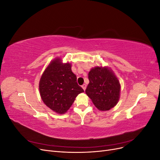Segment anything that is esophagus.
Masks as SVG:
<instances>
[{"mask_svg":"<svg viewBox=\"0 0 160 160\" xmlns=\"http://www.w3.org/2000/svg\"><path fill=\"white\" fill-rule=\"evenodd\" d=\"M81 87H82V88H83V90H84V91H85V89H86V87H87V85H86L85 84H83V85H82Z\"/></svg>","mask_w":160,"mask_h":160,"instance_id":"1","label":"esophagus"}]
</instances>
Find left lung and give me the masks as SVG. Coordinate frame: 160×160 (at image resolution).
Segmentation results:
<instances>
[{
	"label": "left lung",
	"instance_id": "8db88e82",
	"mask_svg": "<svg viewBox=\"0 0 160 160\" xmlns=\"http://www.w3.org/2000/svg\"><path fill=\"white\" fill-rule=\"evenodd\" d=\"M88 78L85 93L95 107L100 111L114 108L119 99L121 86L113 71L107 67H95L89 71Z\"/></svg>",
	"mask_w": 160,
	"mask_h": 160
}]
</instances>
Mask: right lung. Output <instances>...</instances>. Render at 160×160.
<instances>
[{
  "label": "right lung",
  "instance_id": "add662e5",
  "mask_svg": "<svg viewBox=\"0 0 160 160\" xmlns=\"http://www.w3.org/2000/svg\"><path fill=\"white\" fill-rule=\"evenodd\" d=\"M39 91L44 103L57 113H66L79 93L84 92L69 62L60 58L51 61L41 77Z\"/></svg>",
  "mask_w": 160,
  "mask_h": 160
}]
</instances>
